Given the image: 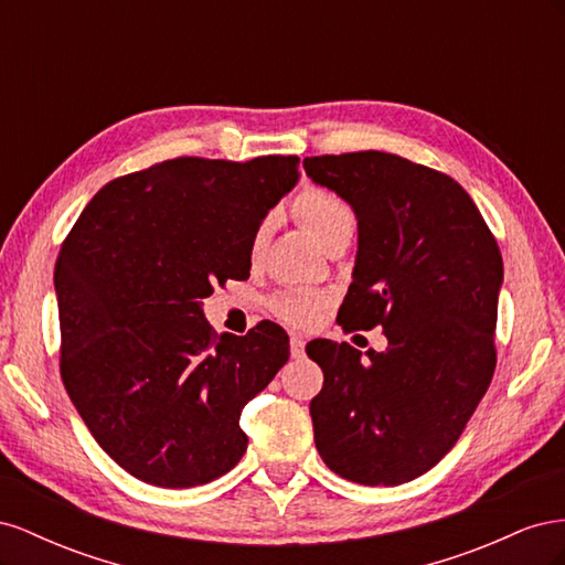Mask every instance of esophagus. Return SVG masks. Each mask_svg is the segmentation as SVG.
I'll use <instances>...</instances> for the list:
<instances>
[{"instance_id": "1", "label": "esophagus", "mask_w": 565, "mask_h": 565, "mask_svg": "<svg viewBox=\"0 0 565 565\" xmlns=\"http://www.w3.org/2000/svg\"><path fill=\"white\" fill-rule=\"evenodd\" d=\"M303 349H306L303 337H299V334L289 337V353H292V358H303Z\"/></svg>"}]
</instances>
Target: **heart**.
I'll return each mask as SVG.
<instances>
[{
    "label": "heart",
    "instance_id": "heart-1",
    "mask_svg": "<svg viewBox=\"0 0 565 565\" xmlns=\"http://www.w3.org/2000/svg\"><path fill=\"white\" fill-rule=\"evenodd\" d=\"M292 214L330 254L337 249H344L358 226V216H355V210L351 207V202L328 191V188H318V185H306L303 191L295 198ZM270 224L273 218L266 216L262 224L256 226L249 241L252 259H259L264 254ZM270 309L282 320L306 328V324L318 320L322 303L316 297L303 295V292H282L270 299Z\"/></svg>",
    "mask_w": 565,
    "mask_h": 565
}]
</instances>
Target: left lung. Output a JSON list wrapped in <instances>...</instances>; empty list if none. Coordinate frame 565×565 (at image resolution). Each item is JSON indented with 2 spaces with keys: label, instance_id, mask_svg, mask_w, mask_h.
I'll list each match as a JSON object with an SVG mask.
<instances>
[{
  "label": "left lung",
  "instance_id": "left-lung-1",
  "mask_svg": "<svg viewBox=\"0 0 565 565\" xmlns=\"http://www.w3.org/2000/svg\"><path fill=\"white\" fill-rule=\"evenodd\" d=\"M316 183L358 216L344 332L382 324L384 353L318 339L311 401L316 448L334 473L401 486L436 467L490 386L502 254L469 193L448 174L393 152L306 158Z\"/></svg>",
  "mask_w": 565,
  "mask_h": 565
}]
</instances>
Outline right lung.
I'll return each instance as SVG.
<instances>
[{"mask_svg":"<svg viewBox=\"0 0 565 565\" xmlns=\"http://www.w3.org/2000/svg\"><path fill=\"white\" fill-rule=\"evenodd\" d=\"M297 179V156L164 160L106 183L63 241L61 377L139 481L193 488L245 455L243 407L287 363L289 337L270 320L218 337L200 303L249 278L252 235Z\"/></svg>","mask_w":565,"mask_h":565,"instance_id":"obj_1","label":"right lung"}]
</instances>
